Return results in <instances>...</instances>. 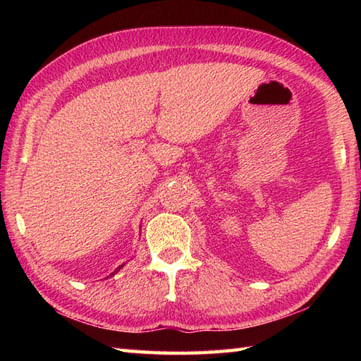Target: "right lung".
Masks as SVG:
<instances>
[{"label":"right lung","instance_id":"right-lung-1","mask_svg":"<svg viewBox=\"0 0 361 361\" xmlns=\"http://www.w3.org/2000/svg\"><path fill=\"white\" fill-rule=\"evenodd\" d=\"M122 267H124V264H122V265H121V267H118V268H116V270H114V271H113V273H111V274H110V276H113V274H114V273H118V271H119V270H121V268H122ZM106 278H109V276H106Z\"/></svg>","mask_w":361,"mask_h":361}]
</instances>
